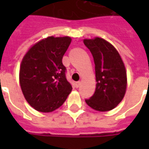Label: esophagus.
<instances>
[{"label":"esophagus","mask_w":149,"mask_h":149,"mask_svg":"<svg viewBox=\"0 0 149 149\" xmlns=\"http://www.w3.org/2000/svg\"><path fill=\"white\" fill-rule=\"evenodd\" d=\"M80 84H81V82H80V81H77V82L75 83V86H76V88H78L80 86Z\"/></svg>","instance_id":"obj_1"}]
</instances>
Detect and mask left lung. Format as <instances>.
<instances>
[{
	"label": "left lung",
	"mask_w": 149,
	"mask_h": 149,
	"mask_svg": "<svg viewBox=\"0 0 149 149\" xmlns=\"http://www.w3.org/2000/svg\"><path fill=\"white\" fill-rule=\"evenodd\" d=\"M84 44L93 56L97 81L95 93L89 99H85V102L97 111L113 109L125 97L127 86L121 57L116 49L102 38L85 39Z\"/></svg>",
	"instance_id": "8db88e82"
}]
</instances>
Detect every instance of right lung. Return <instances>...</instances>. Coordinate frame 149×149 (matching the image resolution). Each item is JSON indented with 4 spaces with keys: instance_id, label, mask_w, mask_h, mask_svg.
<instances>
[{
    "instance_id": "obj_1",
    "label": "right lung",
    "mask_w": 149,
    "mask_h": 149,
    "mask_svg": "<svg viewBox=\"0 0 149 149\" xmlns=\"http://www.w3.org/2000/svg\"><path fill=\"white\" fill-rule=\"evenodd\" d=\"M71 40L68 37H47L34 45L21 61V90L28 103L39 112L58 109L71 93L62 63Z\"/></svg>"
}]
</instances>
